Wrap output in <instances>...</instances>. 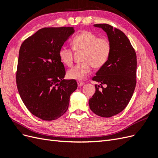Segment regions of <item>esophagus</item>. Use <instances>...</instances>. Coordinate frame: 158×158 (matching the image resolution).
<instances>
[{
    "mask_svg": "<svg viewBox=\"0 0 158 158\" xmlns=\"http://www.w3.org/2000/svg\"><path fill=\"white\" fill-rule=\"evenodd\" d=\"M84 84H85L84 82L81 81H77V85H78V87H81V86L83 85Z\"/></svg>",
    "mask_w": 158,
    "mask_h": 158,
    "instance_id": "1",
    "label": "esophagus"
}]
</instances>
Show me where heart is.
Here are the masks:
<instances>
[{
  "mask_svg": "<svg viewBox=\"0 0 158 158\" xmlns=\"http://www.w3.org/2000/svg\"><path fill=\"white\" fill-rule=\"evenodd\" d=\"M73 48L77 52H83V63L76 64L69 70L67 75L69 79L82 80L95 69L102 67L110 57L111 44L110 40L99 38L89 31H81L73 39ZM59 59L64 65L71 66L73 61V51L66 47H62L59 51Z\"/></svg>",
  "mask_w": 158,
  "mask_h": 158,
  "instance_id": "heart-1",
  "label": "heart"
}]
</instances>
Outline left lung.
<instances>
[{"label": "left lung", "mask_w": 158, "mask_h": 158, "mask_svg": "<svg viewBox=\"0 0 158 158\" xmlns=\"http://www.w3.org/2000/svg\"><path fill=\"white\" fill-rule=\"evenodd\" d=\"M94 27L106 32L111 44V52L107 63L93 78L100 85H95V93L89 100V105L96 115L110 118L126 107L134 92L136 53L127 36L121 31L107 24H96ZM103 84L106 85L105 88Z\"/></svg>", "instance_id": "8db88e82"}]
</instances>
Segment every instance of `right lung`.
I'll list each match as a JSON object with an SVG mask.
<instances>
[{"instance_id":"add662e5","label":"right lung","mask_w":158,"mask_h":158,"mask_svg":"<svg viewBox=\"0 0 158 158\" xmlns=\"http://www.w3.org/2000/svg\"><path fill=\"white\" fill-rule=\"evenodd\" d=\"M74 27L43 28L27 39L19 50L17 85L21 98L32 114L45 121L59 118L77 88L74 79H64L59 56Z\"/></svg>"}]
</instances>
